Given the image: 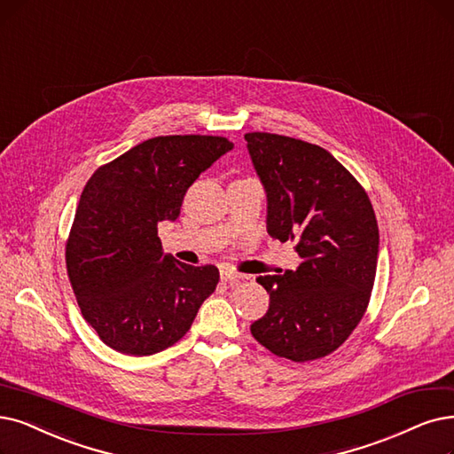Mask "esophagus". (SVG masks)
Instances as JSON below:
<instances>
[{
  "label": "esophagus",
  "mask_w": 454,
  "mask_h": 454,
  "mask_svg": "<svg viewBox=\"0 0 454 454\" xmlns=\"http://www.w3.org/2000/svg\"><path fill=\"white\" fill-rule=\"evenodd\" d=\"M220 276H222V281H227V283L240 281V279L244 278L242 274H239V271H234V270H231V268H222Z\"/></svg>",
  "instance_id": "esophagus-1"
}]
</instances>
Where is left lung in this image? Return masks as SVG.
Segmentation results:
<instances>
[{
    "label": "left lung",
    "mask_w": 454,
    "mask_h": 454,
    "mask_svg": "<svg viewBox=\"0 0 454 454\" xmlns=\"http://www.w3.org/2000/svg\"><path fill=\"white\" fill-rule=\"evenodd\" d=\"M247 151L266 192L271 239L296 242L301 262L261 276L268 311L251 333L279 357L332 354L364 317L376 276L378 223L365 190L318 145L251 132Z\"/></svg>",
    "instance_id": "obj_1"
}]
</instances>
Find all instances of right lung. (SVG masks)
Segmentation results:
<instances>
[{
  "label": "right lung",
  "mask_w": 454,
  "mask_h": 454,
  "mask_svg": "<svg viewBox=\"0 0 454 454\" xmlns=\"http://www.w3.org/2000/svg\"><path fill=\"white\" fill-rule=\"evenodd\" d=\"M234 145L220 136H160L98 168L82 192L67 242V271L83 318L129 356L166 350L214 293L215 266L178 262L161 249L188 188Z\"/></svg>",
  "instance_id": "1"
}]
</instances>
